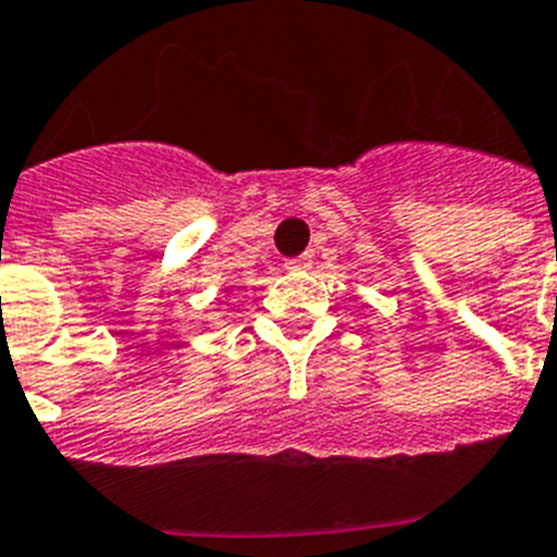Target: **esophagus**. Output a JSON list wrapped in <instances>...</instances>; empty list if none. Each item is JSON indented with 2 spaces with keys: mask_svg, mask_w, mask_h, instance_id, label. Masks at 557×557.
I'll return each mask as SVG.
<instances>
[{
  "mask_svg": "<svg viewBox=\"0 0 557 557\" xmlns=\"http://www.w3.org/2000/svg\"><path fill=\"white\" fill-rule=\"evenodd\" d=\"M309 264H312V259L309 256H295V259H287V270H307Z\"/></svg>",
  "mask_w": 557,
  "mask_h": 557,
  "instance_id": "1",
  "label": "esophagus"
}]
</instances>
